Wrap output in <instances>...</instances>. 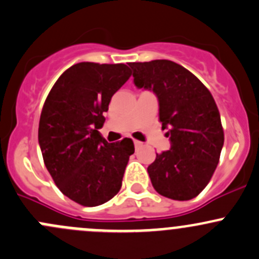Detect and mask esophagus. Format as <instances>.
<instances>
[{"label":"esophagus","instance_id":"34e87169","mask_svg":"<svg viewBox=\"0 0 259 259\" xmlns=\"http://www.w3.org/2000/svg\"><path fill=\"white\" fill-rule=\"evenodd\" d=\"M133 143H135L136 147H141V146H142V142H140V141H137V140L133 141Z\"/></svg>","mask_w":259,"mask_h":259}]
</instances>
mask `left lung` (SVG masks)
<instances>
[{"label":"left lung","mask_w":259,"mask_h":259,"mask_svg":"<svg viewBox=\"0 0 259 259\" xmlns=\"http://www.w3.org/2000/svg\"><path fill=\"white\" fill-rule=\"evenodd\" d=\"M138 89L158 97L162 130L170 149L148 166L152 186L162 196L188 201L212 178L225 142L220 111L210 92L183 66L168 60L130 63Z\"/></svg>","instance_id":"1"}]
</instances>
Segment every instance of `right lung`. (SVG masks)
Instances as JSON below:
<instances>
[{
    "instance_id": "obj_1",
    "label": "right lung",
    "mask_w": 259,
    "mask_h": 259,
    "mask_svg": "<svg viewBox=\"0 0 259 259\" xmlns=\"http://www.w3.org/2000/svg\"><path fill=\"white\" fill-rule=\"evenodd\" d=\"M130 77L123 63H76L61 74L45 101L38 126L45 166L60 191L81 206L106 203L122 187L133 141L108 143L98 130L112 96Z\"/></svg>"
}]
</instances>
